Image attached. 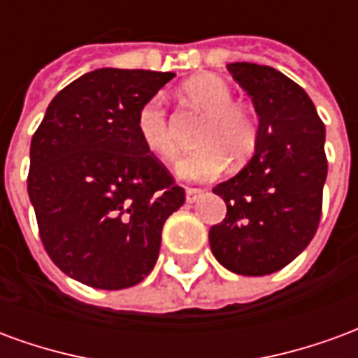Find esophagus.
I'll use <instances>...</instances> for the list:
<instances>
[{"label":"esophagus","instance_id":"34e87169","mask_svg":"<svg viewBox=\"0 0 358 358\" xmlns=\"http://www.w3.org/2000/svg\"><path fill=\"white\" fill-rule=\"evenodd\" d=\"M203 194V189L199 187H186V201L187 203H194L197 201V197Z\"/></svg>","mask_w":358,"mask_h":358}]
</instances>
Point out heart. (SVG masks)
Instances as JSON below:
<instances>
[{"instance_id":"heart-1","label":"heart","mask_w":358,"mask_h":358,"mask_svg":"<svg viewBox=\"0 0 358 358\" xmlns=\"http://www.w3.org/2000/svg\"><path fill=\"white\" fill-rule=\"evenodd\" d=\"M180 94L205 113L195 141L199 148L182 157L176 171L182 178L210 180L224 171L228 159L243 163L253 155L259 126L248 107L234 101L232 88L215 74H199L182 84ZM136 132L149 153L161 161L178 155V141L166 115L163 95H153L136 115Z\"/></svg>"}]
</instances>
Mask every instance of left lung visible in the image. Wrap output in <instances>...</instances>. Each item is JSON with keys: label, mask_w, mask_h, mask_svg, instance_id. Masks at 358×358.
<instances>
[{"label": "left lung", "mask_w": 358, "mask_h": 358, "mask_svg": "<svg viewBox=\"0 0 358 358\" xmlns=\"http://www.w3.org/2000/svg\"><path fill=\"white\" fill-rule=\"evenodd\" d=\"M228 71L255 105L259 140L248 166L213 187L226 217L209 230L210 251L236 274L266 276L292 263L318 230L326 128L307 92L276 69L230 63Z\"/></svg>", "instance_id": "1"}]
</instances>
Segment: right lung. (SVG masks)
<instances>
[{
  "instance_id": "right-lung-1",
  "label": "right lung",
  "mask_w": 358,
  "mask_h": 358,
  "mask_svg": "<svg viewBox=\"0 0 358 358\" xmlns=\"http://www.w3.org/2000/svg\"><path fill=\"white\" fill-rule=\"evenodd\" d=\"M174 73L97 69L51 99L30 143L28 195L48 255L66 276L124 289L153 270L186 194L136 132Z\"/></svg>"
}]
</instances>
